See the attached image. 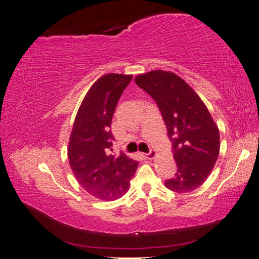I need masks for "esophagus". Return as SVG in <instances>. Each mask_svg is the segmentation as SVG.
Wrapping results in <instances>:
<instances>
[{
  "label": "esophagus",
  "instance_id": "obj_1",
  "mask_svg": "<svg viewBox=\"0 0 259 259\" xmlns=\"http://www.w3.org/2000/svg\"><path fill=\"white\" fill-rule=\"evenodd\" d=\"M144 156L146 159H149V160H152L154 159L156 156V151L155 150H150V152L149 153H144Z\"/></svg>",
  "mask_w": 259,
  "mask_h": 259
}]
</instances>
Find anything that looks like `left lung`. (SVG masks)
Instances as JSON below:
<instances>
[{"label":"left lung","instance_id":"1","mask_svg":"<svg viewBox=\"0 0 259 259\" xmlns=\"http://www.w3.org/2000/svg\"><path fill=\"white\" fill-rule=\"evenodd\" d=\"M135 82L156 101L173 143L177 173L165 187L177 193L195 190L213 170L221 148L219 130L208 109L174 72L153 70L138 74Z\"/></svg>","mask_w":259,"mask_h":259}]
</instances>
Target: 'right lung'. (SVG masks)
I'll use <instances>...</instances> for the list:
<instances>
[{
    "mask_svg": "<svg viewBox=\"0 0 259 259\" xmlns=\"http://www.w3.org/2000/svg\"><path fill=\"white\" fill-rule=\"evenodd\" d=\"M132 74L108 73L94 83L77 110L68 145L72 173L84 190L103 201L126 193L138 162L112 151L110 131L117 100L132 81Z\"/></svg>",
    "mask_w": 259,
    "mask_h": 259,
    "instance_id": "obj_1",
    "label": "right lung"
}]
</instances>
